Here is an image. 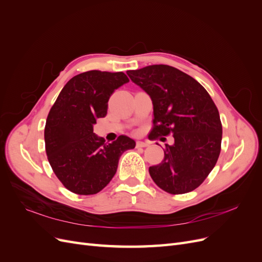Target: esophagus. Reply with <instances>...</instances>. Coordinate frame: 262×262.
Here are the masks:
<instances>
[{"label":"esophagus","mask_w":262,"mask_h":262,"mask_svg":"<svg viewBox=\"0 0 262 262\" xmlns=\"http://www.w3.org/2000/svg\"><path fill=\"white\" fill-rule=\"evenodd\" d=\"M148 144L145 143V142H142V141H138L137 142V147H146Z\"/></svg>","instance_id":"34e87169"}]
</instances>
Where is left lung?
Returning <instances> with one entry per match:
<instances>
[{"label": "left lung", "instance_id": "1", "mask_svg": "<svg viewBox=\"0 0 262 262\" xmlns=\"http://www.w3.org/2000/svg\"><path fill=\"white\" fill-rule=\"evenodd\" d=\"M126 74L152 99L154 128L148 138L173 137L163 162L149 167L150 177L168 193L192 191L220 156L222 123L215 104L199 82L176 68L154 64Z\"/></svg>", "mask_w": 262, "mask_h": 262}]
</instances>
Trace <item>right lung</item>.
I'll return each mask as SVG.
<instances>
[{
    "label": "right lung",
    "instance_id": "add662e5",
    "mask_svg": "<svg viewBox=\"0 0 262 262\" xmlns=\"http://www.w3.org/2000/svg\"><path fill=\"white\" fill-rule=\"evenodd\" d=\"M128 82L123 72L87 71L71 78L50 109L46 152L55 176L70 191L99 192L115 176L122 153L136 147L126 136L105 143L93 129L96 119L106 116L110 95Z\"/></svg>",
    "mask_w": 262,
    "mask_h": 262
}]
</instances>
